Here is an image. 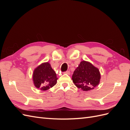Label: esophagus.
<instances>
[{"label":"esophagus","mask_w":130,"mask_h":130,"mask_svg":"<svg viewBox=\"0 0 130 130\" xmlns=\"http://www.w3.org/2000/svg\"><path fill=\"white\" fill-rule=\"evenodd\" d=\"M64 74H68V75H69L70 74V72L69 71H66L65 72H64Z\"/></svg>","instance_id":"esophagus-1"}]
</instances>
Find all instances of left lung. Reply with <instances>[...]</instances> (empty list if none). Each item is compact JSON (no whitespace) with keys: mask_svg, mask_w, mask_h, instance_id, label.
Instances as JSON below:
<instances>
[{"mask_svg":"<svg viewBox=\"0 0 130 130\" xmlns=\"http://www.w3.org/2000/svg\"><path fill=\"white\" fill-rule=\"evenodd\" d=\"M101 75L99 70L89 62L82 61L72 75L74 85L84 91H89L99 84Z\"/></svg>","mask_w":130,"mask_h":130,"instance_id":"obj_1","label":"left lung"}]
</instances>
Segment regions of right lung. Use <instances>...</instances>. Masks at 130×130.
Wrapping results in <instances>:
<instances>
[{"instance_id": "obj_1", "label": "right lung", "mask_w": 130, "mask_h": 130, "mask_svg": "<svg viewBox=\"0 0 130 130\" xmlns=\"http://www.w3.org/2000/svg\"><path fill=\"white\" fill-rule=\"evenodd\" d=\"M57 79L55 72L48 62L42 63L37 67L32 74L34 86L42 91L52 88L56 84Z\"/></svg>"}]
</instances>
